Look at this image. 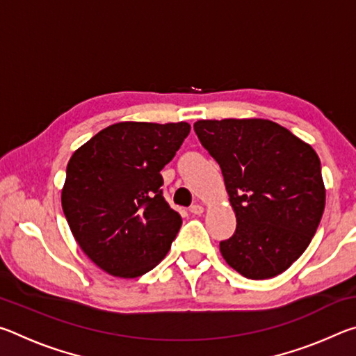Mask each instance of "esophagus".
<instances>
[{
  "label": "esophagus",
  "mask_w": 356,
  "mask_h": 356,
  "mask_svg": "<svg viewBox=\"0 0 356 356\" xmlns=\"http://www.w3.org/2000/svg\"><path fill=\"white\" fill-rule=\"evenodd\" d=\"M190 212L193 215H201L204 212V207L201 206V204H195V206L190 207Z\"/></svg>",
  "instance_id": "obj_1"
}]
</instances>
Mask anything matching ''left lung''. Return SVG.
<instances>
[{"instance_id": "8db88e82", "label": "left lung", "mask_w": 356, "mask_h": 356, "mask_svg": "<svg viewBox=\"0 0 356 356\" xmlns=\"http://www.w3.org/2000/svg\"><path fill=\"white\" fill-rule=\"evenodd\" d=\"M193 127L221 168L237 218L234 236L220 242L221 256L248 280L286 272L308 248L325 209L316 150L267 119L197 120Z\"/></svg>"}]
</instances>
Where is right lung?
<instances>
[{
	"instance_id": "add662e5",
	"label": "right lung",
	"mask_w": 356,
	"mask_h": 356,
	"mask_svg": "<svg viewBox=\"0 0 356 356\" xmlns=\"http://www.w3.org/2000/svg\"><path fill=\"white\" fill-rule=\"evenodd\" d=\"M190 124L118 122L70 156L61 202L84 254L104 272L138 278L170 251L182 218L161 195L160 171Z\"/></svg>"
}]
</instances>
